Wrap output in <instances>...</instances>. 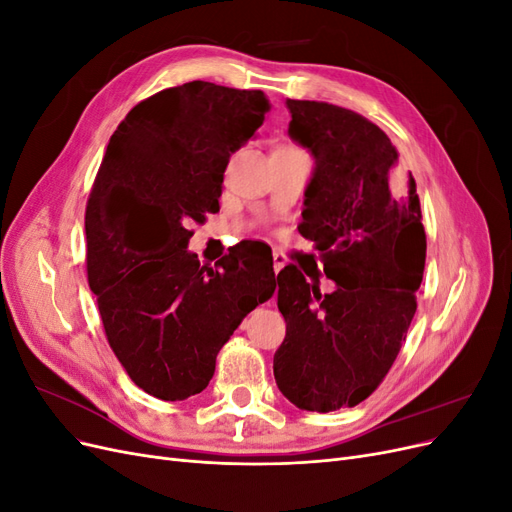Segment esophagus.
I'll list each match as a JSON object with an SVG mask.
<instances>
[{
    "instance_id": "1",
    "label": "esophagus",
    "mask_w": 512,
    "mask_h": 512,
    "mask_svg": "<svg viewBox=\"0 0 512 512\" xmlns=\"http://www.w3.org/2000/svg\"><path fill=\"white\" fill-rule=\"evenodd\" d=\"M286 262H288V258H286L284 252L273 250V271H275V273H280V271L286 267Z\"/></svg>"
}]
</instances>
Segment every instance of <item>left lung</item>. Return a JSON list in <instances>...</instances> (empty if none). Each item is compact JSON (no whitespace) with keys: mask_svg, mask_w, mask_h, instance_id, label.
Segmentation results:
<instances>
[{"mask_svg":"<svg viewBox=\"0 0 512 512\" xmlns=\"http://www.w3.org/2000/svg\"><path fill=\"white\" fill-rule=\"evenodd\" d=\"M288 134L316 166L299 232L316 243L335 290L322 294L288 265L277 273L286 337L273 356L277 389L294 406L361 404L389 374L416 312L427 239L414 177L376 123L329 102L286 100ZM316 262V260H314Z\"/></svg>","mask_w":512,"mask_h":512,"instance_id":"8db88e82","label":"left lung"}]
</instances>
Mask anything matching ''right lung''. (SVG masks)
I'll return each mask as SVG.
<instances>
[{"instance_id": "right-lung-1", "label": "right lung", "mask_w": 512, "mask_h": 512, "mask_svg": "<svg viewBox=\"0 0 512 512\" xmlns=\"http://www.w3.org/2000/svg\"><path fill=\"white\" fill-rule=\"evenodd\" d=\"M267 111L258 89L192 81L138 102L108 141L85 211L87 280L119 363L158 399L207 389L215 356L275 290L265 258L235 247L209 267L188 252V224L220 211L230 153Z\"/></svg>"}]
</instances>
